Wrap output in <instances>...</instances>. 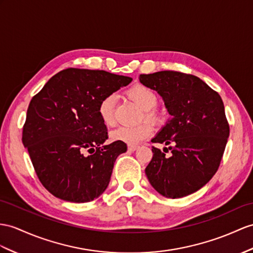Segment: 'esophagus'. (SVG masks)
<instances>
[{
    "label": "esophagus",
    "mask_w": 253,
    "mask_h": 253,
    "mask_svg": "<svg viewBox=\"0 0 253 253\" xmlns=\"http://www.w3.org/2000/svg\"><path fill=\"white\" fill-rule=\"evenodd\" d=\"M138 148V146H136V145H128L127 146V149L130 150V151H135Z\"/></svg>",
    "instance_id": "34e87169"
}]
</instances>
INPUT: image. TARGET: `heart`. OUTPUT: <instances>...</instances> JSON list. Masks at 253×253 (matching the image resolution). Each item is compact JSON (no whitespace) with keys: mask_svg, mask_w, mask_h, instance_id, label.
I'll use <instances>...</instances> for the list:
<instances>
[{"mask_svg":"<svg viewBox=\"0 0 253 253\" xmlns=\"http://www.w3.org/2000/svg\"><path fill=\"white\" fill-rule=\"evenodd\" d=\"M126 94L143 109L144 117L147 120L152 122L160 120V114L153 109L158 104V96L151 88L138 84L128 89ZM115 104L116 96L114 94L106 95L98 103L97 115L106 126H112L115 123ZM151 133V126L148 122H143L135 126H119L110 133V138L118 143L135 145L150 136Z\"/></svg>","mask_w":253,"mask_h":253,"instance_id":"obj_1","label":"heart"}]
</instances>
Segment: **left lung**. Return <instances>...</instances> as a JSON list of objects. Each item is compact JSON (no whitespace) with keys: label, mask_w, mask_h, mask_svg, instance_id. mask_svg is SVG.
Instances as JSON below:
<instances>
[{"label":"left lung","mask_w":253,"mask_h":253,"mask_svg":"<svg viewBox=\"0 0 253 253\" xmlns=\"http://www.w3.org/2000/svg\"><path fill=\"white\" fill-rule=\"evenodd\" d=\"M139 82L162 96L170 115L151 141L171 145V153L152 147L148 180L165 198L192 194L211 179L223 156L230 126L222 98L199 77L180 72L141 74Z\"/></svg>","instance_id":"1"}]
</instances>
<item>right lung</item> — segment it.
<instances>
[{
    "mask_svg": "<svg viewBox=\"0 0 253 253\" xmlns=\"http://www.w3.org/2000/svg\"><path fill=\"white\" fill-rule=\"evenodd\" d=\"M131 82L105 71L66 69L31 100L22 143L40 181L55 198L87 203L106 190L116 159L126 145H104L107 128L97 106Z\"/></svg>",
    "mask_w": 253,
    "mask_h": 253,
    "instance_id": "right-lung-1",
    "label": "right lung"
}]
</instances>
